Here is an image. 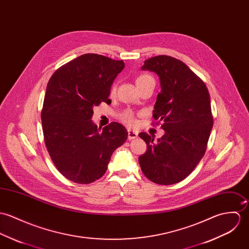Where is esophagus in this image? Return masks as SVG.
<instances>
[{
    "mask_svg": "<svg viewBox=\"0 0 249 249\" xmlns=\"http://www.w3.org/2000/svg\"><path fill=\"white\" fill-rule=\"evenodd\" d=\"M138 137V132L136 130H132V129H129L128 130V139L129 140H132V139H135Z\"/></svg>",
    "mask_w": 249,
    "mask_h": 249,
    "instance_id": "34e87169",
    "label": "esophagus"
}]
</instances>
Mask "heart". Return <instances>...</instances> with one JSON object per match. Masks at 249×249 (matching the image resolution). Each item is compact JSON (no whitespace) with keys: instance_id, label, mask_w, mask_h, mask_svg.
<instances>
[{"instance_id":"obj_1","label":"heart","mask_w":249,"mask_h":249,"mask_svg":"<svg viewBox=\"0 0 249 249\" xmlns=\"http://www.w3.org/2000/svg\"><path fill=\"white\" fill-rule=\"evenodd\" d=\"M150 79H153L150 75H148V74H141V75H139L138 78H137L136 82H137V84L141 83V82H144V81L150 80ZM112 90H113V89H112ZM121 118H122L125 122H127V123H133V122H134V117H133L132 113H130V112H124V113L121 115Z\"/></svg>"}]
</instances>
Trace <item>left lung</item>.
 I'll return each instance as SVG.
<instances>
[{
  "label": "left lung",
  "mask_w": 249,
  "mask_h": 249,
  "mask_svg": "<svg viewBox=\"0 0 249 249\" xmlns=\"http://www.w3.org/2000/svg\"><path fill=\"white\" fill-rule=\"evenodd\" d=\"M141 70L160 78L161 90L153 117L162 122L165 134L158 140L146 133L138 135L147 144L138 162L151 181L171 185L188 177L204 156L213 127L210 95L203 81L174 57H152Z\"/></svg>",
  "instance_id": "1"
}]
</instances>
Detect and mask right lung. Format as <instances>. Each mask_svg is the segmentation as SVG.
Wrapping results in <instances>:
<instances>
[{
    "mask_svg": "<svg viewBox=\"0 0 249 249\" xmlns=\"http://www.w3.org/2000/svg\"><path fill=\"white\" fill-rule=\"evenodd\" d=\"M124 67L122 60L87 53L60 67L48 83L41 113L45 143L58 171L73 182L100 178L128 138L120 123L101 131L91 120L93 107L111 104V85Z\"/></svg>",
    "mask_w": 249,
    "mask_h": 249,
    "instance_id": "right-lung-1",
    "label": "right lung"
}]
</instances>
